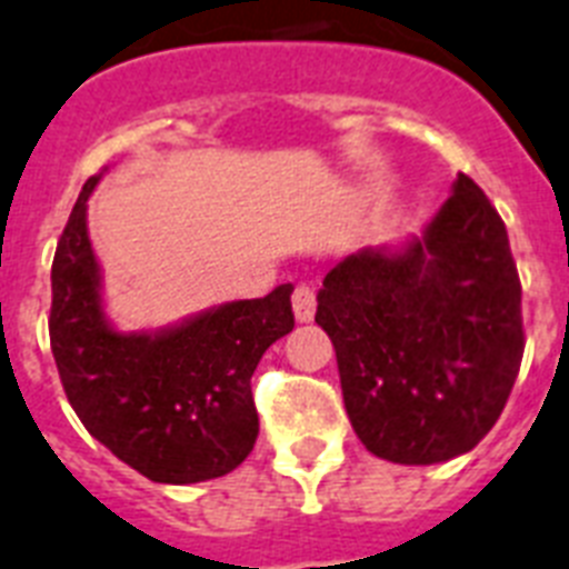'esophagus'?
<instances>
[{
	"instance_id": "34e87169",
	"label": "esophagus",
	"mask_w": 569,
	"mask_h": 569,
	"mask_svg": "<svg viewBox=\"0 0 569 569\" xmlns=\"http://www.w3.org/2000/svg\"><path fill=\"white\" fill-rule=\"evenodd\" d=\"M292 309L300 325L312 321V316H316V292H312L309 286H298L292 292Z\"/></svg>"
}]
</instances>
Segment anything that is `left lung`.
Returning a JSON list of instances; mask_svg holds the SVG:
<instances>
[{
	"mask_svg": "<svg viewBox=\"0 0 569 569\" xmlns=\"http://www.w3.org/2000/svg\"><path fill=\"white\" fill-rule=\"evenodd\" d=\"M316 321L373 456L438 465L473 450L523 359L520 277L500 212L459 174L418 237L362 248L327 271Z\"/></svg>",
	"mask_w": 569,
	"mask_h": 569,
	"instance_id": "obj_1",
	"label": "left lung"
}]
</instances>
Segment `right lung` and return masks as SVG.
Listing matches in <instances>:
<instances>
[{
    "label": "right lung",
    "mask_w": 569,
    "mask_h": 569,
    "mask_svg": "<svg viewBox=\"0 0 569 569\" xmlns=\"http://www.w3.org/2000/svg\"><path fill=\"white\" fill-rule=\"evenodd\" d=\"M90 178L52 262L54 365L96 441L151 482L192 485L239 468L260 436L251 377L292 332V283L230 300L163 330L119 332L104 316L101 269L87 233Z\"/></svg>",
    "instance_id": "obj_1"
}]
</instances>
